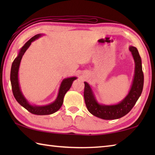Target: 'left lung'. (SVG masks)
I'll use <instances>...</instances> for the list:
<instances>
[{
  "label": "left lung",
  "mask_w": 155,
  "mask_h": 155,
  "mask_svg": "<svg viewBox=\"0 0 155 155\" xmlns=\"http://www.w3.org/2000/svg\"><path fill=\"white\" fill-rule=\"evenodd\" d=\"M128 49L135 61V74L129 92L119 103L110 105L98 103L91 86L87 82H84V98L86 107L90 113L94 116L103 120L120 118L132 109L141 96L143 87V73L141 59L135 47L130 46Z\"/></svg>",
  "instance_id": "obj_1"
}]
</instances>
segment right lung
<instances>
[{"mask_svg": "<svg viewBox=\"0 0 155 155\" xmlns=\"http://www.w3.org/2000/svg\"><path fill=\"white\" fill-rule=\"evenodd\" d=\"M41 35H42V34H38V35L33 36L21 48L19 52H18L17 57L12 63L11 74H10V80H11L12 91L18 103L21 106H22L24 108L28 110L31 114L40 115H50L54 114V113L58 111L62 106L65 94L71 87L73 81L77 78V77H76L64 78L62 81L61 85H60L57 98L55 99V101L52 102L51 104L44 106H38L33 105V104H31L28 103V101L26 99L24 95H23L22 91L20 90L19 80H18V71H19L21 59L22 58V56L24 55L25 52L27 51L28 47L30 46L31 42H33V41H35L39 38H40Z\"/></svg>", "mask_w": 155, "mask_h": 155, "instance_id": "obj_1", "label": "right lung"}]
</instances>
